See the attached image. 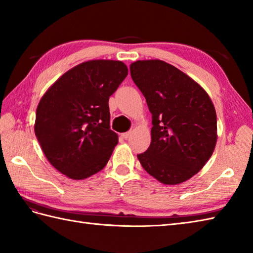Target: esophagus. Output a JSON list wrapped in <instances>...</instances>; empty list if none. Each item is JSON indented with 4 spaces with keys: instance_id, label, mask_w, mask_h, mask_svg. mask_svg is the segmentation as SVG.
<instances>
[{
    "instance_id": "1",
    "label": "esophagus",
    "mask_w": 253,
    "mask_h": 253,
    "mask_svg": "<svg viewBox=\"0 0 253 253\" xmlns=\"http://www.w3.org/2000/svg\"><path fill=\"white\" fill-rule=\"evenodd\" d=\"M129 136H130V131H127V132L122 133V137H123L124 139H127Z\"/></svg>"
}]
</instances>
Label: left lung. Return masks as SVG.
Listing matches in <instances>:
<instances>
[{
  "instance_id": "8db88e82",
  "label": "left lung",
  "mask_w": 253,
  "mask_h": 253,
  "mask_svg": "<svg viewBox=\"0 0 253 253\" xmlns=\"http://www.w3.org/2000/svg\"><path fill=\"white\" fill-rule=\"evenodd\" d=\"M130 75L152 114L151 143L138 154L144 170L165 185L196 175L217 139L216 112L200 84L160 60L137 61Z\"/></svg>"
}]
</instances>
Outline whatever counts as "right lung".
Masks as SVG:
<instances>
[{
  "instance_id": "right-lung-1",
  "label": "right lung",
  "mask_w": 253,
  "mask_h": 253,
  "mask_svg": "<svg viewBox=\"0 0 253 253\" xmlns=\"http://www.w3.org/2000/svg\"><path fill=\"white\" fill-rule=\"evenodd\" d=\"M127 75L121 61H88L69 69L41 98L35 133L62 174L84 179L109 162L118 142L110 129L109 99Z\"/></svg>"
}]
</instances>
